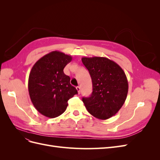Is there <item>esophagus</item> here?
Listing matches in <instances>:
<instances>
[{
  "label": "esophagus",
  "mask_w": 160,
  "mask_h": 160,
  "mask_svg": "<svg viewBox=\"0 0 160 160\" xmlns=\"http://www.w3.org/2000/svg\"><path fill=\"white\" fill-rule=\"evenodd\" d=\"M76 89H77V91H78V94H80V91H81V89H80L79 87V86H78V87H76Z\"/></svg>",
  "instance_id": "obj_1"
}]
</instances>
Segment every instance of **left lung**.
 Masks as SVG:
<instances>
[{
  "mask_svg": "<svg viewBox=\"0 0 160 160\" xmlns=\"http://www.w3.org/2000/svg\"><path fill=\"white\" fill-rule=\"evenodd\" d=\"M81 60L93 84L91 96L82 101L91 115L108 119L118 112L127 98V77L122 67L106 57H83Z\"/></svg>",
  "mask_w": 160,
  "mask_h": 160,
  "instance_id": "obj_1",
  "label": "left lung"
}]
</instances>
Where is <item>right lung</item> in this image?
I'll use <instances>...</instances> for the list:
<instances>
[{
    "label": "right lung",
    "instance_id": "1",
    "mask_svg": "<svg viewBox=\"0 0 160 160\" xmlns=\"http://www.w3.org/2000/svg\"><path fill=\"white\" fill-rule=\"evenodd\" d=\"M72 57L59 51H52L38 59L32 67L28 77V88L35 109L49 118L65 112L67 101L77 94L70 83V77L63 69Z\"/></svg>",
    "mask_w": 160,
    "mask_h": 160
}]
</instances>
